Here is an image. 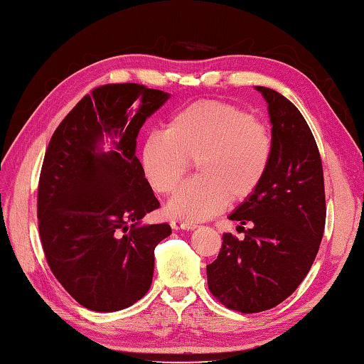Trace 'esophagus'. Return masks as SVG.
<instances>
[{"mask_svg":"<svg viewBox=\"0 0 364 364\" xmlns=\"http://www.w3.org/2000/svg\"><path fill=\"white\" fill-rule=\"evenodd\" d=\"M198 225L193 223H183V220H171V228L174 230H194Z\"/></svg>","mask_w":364,"mask_h":364,"instance_id":"1","label":"esophagus"}]
</instances>
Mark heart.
Masks as SVG:
<instances>
[{
	"label": "heart",
	"instance_id": "heart-1",
	"mask_svg": "<svg viewBox=\"0 0 364 364\" xmlns=\"http://www.w3.org/2000/svg\"><path fill=\"white\" fill-rule=\"evenodd\" d=\"M272 137L267 127L241 106L199 100L177 109L165 132H153L141 148L148 182L161 194L177 190L196 162L198 177L168 203L173 218L208 219L227 203L252 199L267 176Z\"/></svg>",
	"mask_w": 364,
	"mask_h": 364
}]
</instances>
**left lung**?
I'll return each instance as SVG.
<instances>
[{"label":"left lung","mask_w":364,"mask_h":364,"mask_svg":"<svg viewBox=\"0 0 364 364\" xmlns=\"http://www.w3.org/2000/svg\"><path fill=\"white\" fill-rule=\"evenodd\" d=\"M255 87L269 105L270 166L258 193L228 216L244 239L225 233L218 258L207 265L213 296L241 314L264 312L294 294L312 267L326 224L323 165L312 131L284 95Z\"/></svg>","instance_id":"left-lung-1"}]
</instances>
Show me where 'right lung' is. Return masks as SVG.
<instances>
[{
  "instance_id": "add662e5",
  "label": "right lung",
  "mask_w": 364,
  "mask_h": 364,
  "mask_svg": "<svg viewBox=\"0 0 364 364\" xmlns=\"http://www.w3.org/2000/svg\"><path fill=\"white\" fill-rule=\"evenodd\" d=\"M170 94L137 83L85 95L55 129L40 173L37 215L49 267L94 312L132 306L151 287L168 224L144 225L161 207L136 156L139 131ZM105 138L112 139L103 152Z\"/></svg>"
}]
</instances>
